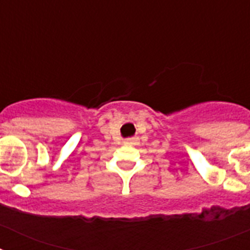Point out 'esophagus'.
<instances>
[{
	"instance_id": "obj_1",
	"label": "esophagus",
	"mask_w": 250,
	"mask_h": 250,
	"mask_svg": "<svg viewBox=\"0 0 250 250\" xmlns=\"http://www.w3.org/2000/svg\"><path fill=\"white\" fill-rule=\"evenodd\" d=\"M124 144L127 145V146H132V145H138L139 144V139L136 138V136H134V138L125 139V140H124Z\"/></svg>"
}]
</instances>
